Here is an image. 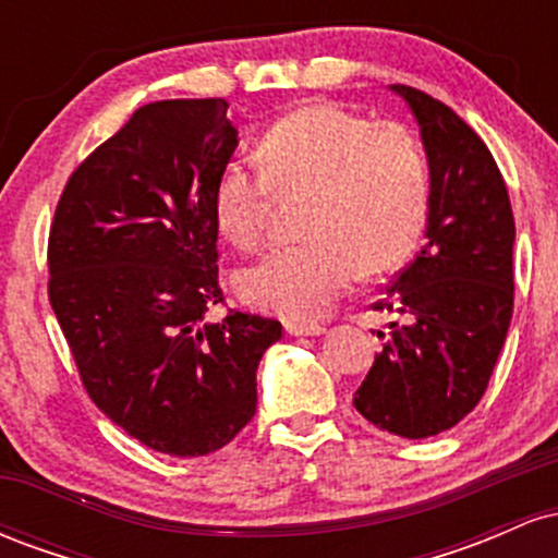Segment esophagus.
I'll use <instances>...</instances> for the list:
<instances>
[{"instance_id": "34e87169", "label": "esophagus", "mask_w": 558, "mask_h": 558, "mask_svg": "<svg viewBox=\"0 0 558 558\" xmlns=\"http://www.w3.org/2000/svg\"><path fill=\"white\" fill-rule=\"evenodd\" d=\"M288 336H323L325 328L319 323H286Z\"/></svg>"}]
</instances>
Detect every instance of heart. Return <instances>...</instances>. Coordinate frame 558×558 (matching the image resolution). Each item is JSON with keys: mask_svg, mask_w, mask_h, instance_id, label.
Instances as JSON below:
<instances>
[{"mask_svg": "<svg viewBox=\"0 0 558 558\" xmlns=\"http://www.w3.org/2000/svg\"><path fill=\"white\" fill-rule=\"evenodd\" d=\"M262 165L233 157L217 172L213 215L239 248H254L275 198L312 191L310 241L272 248L235 278L241 299L286 319L328 312L360 280L417 246L430 213V162L403 123H373L336 105H306L267 128Z\"/></svg>", "mask_w": 558, "mask_h": 558, "instance_id": "heart-1", "label": "heart"}]
</instances>
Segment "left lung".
Here are the masks:
<instances>
[{"label": "left lung", "mask_w": 558, "mask_h": 558, "mask_svg": "<svg viewBox=\"0 0 558 558\" xmlns=\"http://www.w3.org/2000/svg\"><path fill=\"white\" fill-rule=\"evenodd\" d=\"M412 110L430 162L425 246L375 310L399 312L354 407L401 438L464 420L488 388L514 310V215L483 138L444 101L390 86ZM380 336V332H377Z\"/></svg>", "instance_id": "obj_1"}]
</instances>
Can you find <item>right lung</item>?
<instances>
[{"label": "right lung", "instance_id": "1", "mask_svg": "<svg viewBox=\"0 0 558 558\" xmlns=\"http://www.w3.org/2000/svg\"><path fill=\"white\" fill-rule=\"evenodd\" d=\"M239 131L226 99L144 105L70 175L49 230V301L88 396L131 438L204 457L257 412L278 319L230 312L217 283V172Z\"/></svg>", "mask_w": 558, "mask_h": 558}]
</instances>
